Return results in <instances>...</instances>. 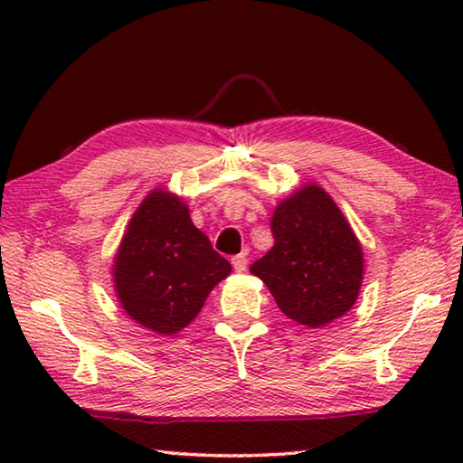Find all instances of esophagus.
I'll list each match as a JSON object with an SVG mask.
<instances>
[{"mask_svg":"<svg viewBox=\"0 0 463 463\" xmlns=\"http://www.w3.org/2000/svg\"><path fill=\"white\" fill-rule=\"evenodd\" d=\"M231 263H232L234 271H237V273H242V271L247 269V263H249V260H247V255H245V253H241V255H234L232 260H231Z\"/></svg>","mask_w":463,"mask_h":463,"instance_id":"1","label":"esophagus"}]
</instances>
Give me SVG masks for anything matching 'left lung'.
<instances>
[{"mask_svg": "<svg viewBox=\"0 0 463 463\" xmlns=\"http://www.w3.org/2000/svg\"><path fill=\"white\" fill-rule=\"evenodd\" d=\"M273 247L250 273L278 308L308 328L326 326L354 308L364 281V249L347 218L318 184L281 200L271 216Z\"/></svg>", "mask_w": 463, "mask_h": 463, "instance_id": "8db88e82", "label": "left lung"}]
</instances>
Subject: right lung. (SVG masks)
I'll return each instance as SVG.
<instances>
[{"mask_svg":"<svg viewBox=\"0 0 463 463\" xmlns=\"http://www.w3.org/2000/svg\"><path fill=\"white\" fill-rule=\"evenodd\" d=\"M231 263L190 218L177 194L155 187L135 210L114 255L112 279L122 310L156 335H175L200 315Z\"/></svg>","mask_w":463,"mask_h":463,"instance_id":"right-lung-1","label":"right lung"}]
</instances>
